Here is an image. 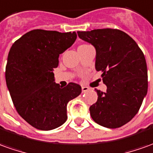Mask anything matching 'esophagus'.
<instances>
[{"label": "esophagus", "instance_id": "obj_1", "mask_svg": "<svg viewBox=\"0 0 153 153\" xmlns=\"http://www.w3.org/2000/svg\"><path fill=\"white\" fill-rule=\"evenodd\" d=\"M89 89H90V88L88 87H82V92H86V91H87Z\"/></svg>", "mask_w": 153, "mask_h": 153}]
</instances>
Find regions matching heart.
Segmentation results:
<instances>
[{"label":"heart","mask_w":153,"mask_h":153,"mask_svg":"<svg viewBox=\"0 0 153 153\" xmlns=\"http://www.w3.org/2000/svg\"><path fill=\"white\" fill-rule=\"evenodd\" d=\"M87 46V45H85V44H84V45H81L80 46Z\"/></svg>","instance_id":"b5f03b06"}]
</instances>
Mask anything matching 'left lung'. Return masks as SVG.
<instances>
[{
    "mask_svg": "<svg viewBox=\"0 0 153 153\" xmlns=\"http://www.w3.org/2000/svg\"><path fill=\"white\" fill-rule=\"evenodd\" d=\"M96 48V70L102 71L107 91L97 90L90 107L95 123L107 128L121 127L138 112L147 92L146 59L138 45L123 30L97 29L77 31Z\"/></svg>",
    "mask_w": 153,
    "mask_h": 153,
    "instance_id": "obj_1",
    "label": "left lung"
}]
</instances>
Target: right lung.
<instances>
[{"label":"right lung","instance_id":"1","mask_svg":"<svg viewBox=\"0 0 153 153\" xmlns=\"http://www.w3.org/2000/svg\"><path fill=\"white\" fill-rule=\"evenodd\" d=\"M76 39V33L32 30L11 46L6 67V82L18 114L36 129L49 131L67 119L66 106L82 92L80 85L62 87L54 82L59 55Z\"/></svg>","mask_w":153,"mask_h":153}]
</instances>
